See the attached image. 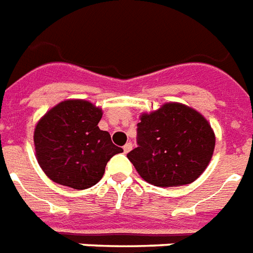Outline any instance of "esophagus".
<instances>
[{
	"mask_svg": "<svg viewBox=\"0 0 253 253\" xmlns=\"http://www.w3.org/2000/svg\"><path fill=\"white\" fill-rule=\"evenodd\" d=\"M131 150H132V143H130V142L123 146V151H125L126 154L128 153V151H131Z\"/></svg>",
	"mask_w": 253,
	"mask_h": 253,
	"instance_id": "obj_1",
	"label": "esophagus"
}]
</instances>
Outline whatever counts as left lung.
<instances>
[{
    "mask_svg": "<svg viewBox=\"0 0 253 253\" xmlns=\"http://www.w3.org/2000/svg\"><path fill=\"white\" fill-rule=\"evenodd\" d=\"M138 147L127 154L146 182L160 188L194 182L212 160L216 136L211 123L182 103H165L142 114Z\"/></svg>",
    "mask_w": 253,
    "mask_h": 253,
    "instance_id": "1",
    "label": "left lung"
}]
</instances>
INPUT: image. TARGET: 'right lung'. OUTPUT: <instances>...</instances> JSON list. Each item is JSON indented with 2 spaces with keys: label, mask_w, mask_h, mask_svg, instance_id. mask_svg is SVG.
Wrapping results in <instances>:
<instances>
[{
  "label": "right lung",
  "mask_w": 253,
  "mask_h": 253,
  "mask_svg": "<svg viewBox=\"0 0 253 253\" xmlns=\"http://www.w3.org/2000/svg\"><path fill=\"white\" fill-rule=\"evenodd\" d=\"M102 108L68 99L37 122L33 134L37 162L46 177L68 188L88 189L102 179L111 157L122 153L98 126Z\"/></svg>",
  "instance_id": "right-lung-1"
}]
</instances>
